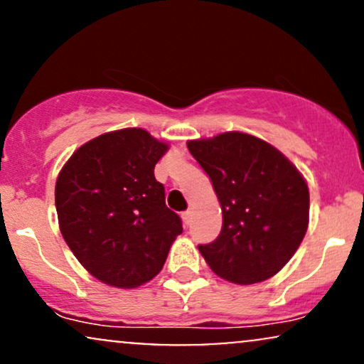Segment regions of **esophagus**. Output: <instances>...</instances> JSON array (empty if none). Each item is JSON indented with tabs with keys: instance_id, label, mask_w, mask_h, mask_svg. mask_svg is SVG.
<instances>
[{
	"instance_id": "1",
	"label": "esophagus",
	"mask_w": 364,
	"mask_h": 364,
	"mask_svg": "<svg viewBox=\"0 0 364 364\" xmlns=\"http://www.w3.org/2000/svg\"><path fill=\"white\" fill-rule=\"evenodd\" d=\"M181 219H183V223H185V225H190L191 224V212L190 210L183 212Z\"/></svg>"
}]
</instances>
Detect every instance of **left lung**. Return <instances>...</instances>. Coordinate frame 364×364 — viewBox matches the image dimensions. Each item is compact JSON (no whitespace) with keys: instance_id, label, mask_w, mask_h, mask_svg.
I'll return each mask as SVG.
<instances>
[{"instance_id":"left-lung-1","label":"left lung","mask_w":364,"mask_h":364,"mask_svg":"<svg viewBox=\"0 0 364 364\" xmlns=\"http://www.w3.org/2000/svg\"><path fill=\"white\" fill-rule=\"evenodd\" d=\"M186 145L210 176L223 210L219 237L198 246L207 265L241 286L274 277L306 235V179L281 150L250 133L224 132Z\"/></svg>"}]
</instances>
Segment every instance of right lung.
<instances>
[{
  "label": "right lung",
  "mask_w": 364,
  "mask_h": 364,
  "mask_svg": "<svg viewBox=\"0 0 364 364\" xmlns=\"http://www.w3.org/2000/svg\"><path fill=\"white\" fill-rule=\"evenodd\" d=\"M168 150L144 128L114 129L85 141L58 174L61 235L83 269L107 286L133 289L152 281L183 232L154 176Z\"/></svg>",
  "instance_id": "obj_1"
}]
</instances>
